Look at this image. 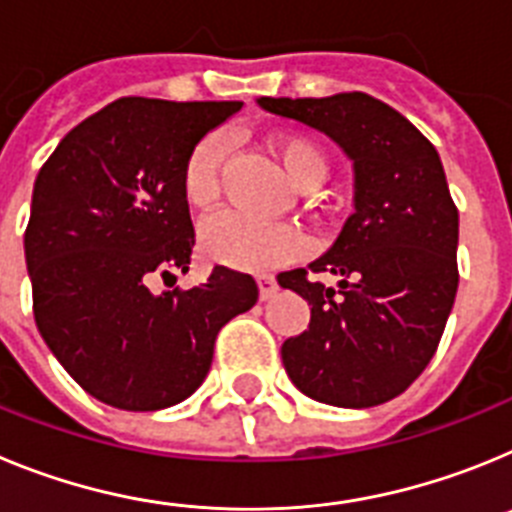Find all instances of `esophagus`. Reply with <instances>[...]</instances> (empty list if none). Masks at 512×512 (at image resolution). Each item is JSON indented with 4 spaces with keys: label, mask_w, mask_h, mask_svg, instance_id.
I'll use <instances>...</instances> for the list:
<instances>
[{
    "label": "esophagus",
    "mask_w": 512,
    "mask_h": 512,
    "mask_svg": "<svg viewBox=\"0 0 512 512\" xmlns=\"http://www.w3.org/2000/svg\"><path fill=\"white\" fill-rule=\"evenodd\" d=\"M256 282H259V297L264 302L277 295L279 284H277V279L271 277V274H259V277H256Z\"/></svg>",
    "instance_id": "esophagus-1"
}]
</instances>
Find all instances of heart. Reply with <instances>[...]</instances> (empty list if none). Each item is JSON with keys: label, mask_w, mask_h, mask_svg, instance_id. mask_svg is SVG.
Segmentation results:
<instances>
[{"label": "heart", "mask_w": 512, "mask_h": 512, "mask_svg": "<svg viewBox=\"0 0 512 512\" xmlns=\"http://www.w3.org/2000/svg\"><path fill=\"white\" fill-rule=\"evenodd\" d=\"M271 148L297 187L310 189L323 182L328 161L315 140L297 133H279ZM228 156V138L210 133L189 153L184 164L182 187L192 207L205 210L220 197V169ZM302 238L284 223H264L243 212H220L200 230V251L207 261L235 271H264L297 256Z\"/></svg>", "instance_id": "obj_1"}]
</instances>
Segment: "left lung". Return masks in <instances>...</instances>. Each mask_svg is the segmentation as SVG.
Wrapping results in <instances>:
<instances>
[{
  "label": "left lung",
  "mask_w": 512,
  "mask_h": 512,
  "mask_svg": "<svg viewBox=\"0 0 512 512\" xmlns=\"http://www.w3.org/2000/svg\"><path fill=\"white\" fill-rule=\"evenodd\" d=\"M259 104L325 133L354 161V215L320 259L279 282L310 305L305 333L282 343L284 369L325 405H382L433 359L459 287V210L441 158L413 122L364 92ZM310 273H333L339 287Z\"/></svg>",
  "instance_id": "obj_1"
}]
</instances>
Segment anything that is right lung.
Listing matches in <instances>:
<instances>
[{
  "mask_svg": "<svg viewBox=\"0 0 512 512\" xmlns=\"http://www.w3.org/2000/svg\"><path fill=\"white\" fill-rule=\"evenodd\" d=\"M241 104L115 99L79 122L35 179L25 230L35 323L104 405L143 413L187 400L210 372L220 328L259 300L256 282L225 266L200 287L151 292L192 261L189 153Z\"/></svg>",
  "mask_w": 512,
  "mask_h": 512,
  "instance_id": "obj_1",
  "label": "right lung"
}]
</instances>
